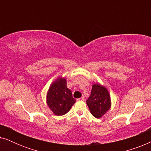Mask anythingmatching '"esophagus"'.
I'll return each instance as SVG.
<instances>
[{
    "instance_id": "1",
    "label": "esophagus",
    "mask_w": 151,
    "mask_h": 151,
    "mask_svg": "<svg viewBox=\"0 0 151 151\" xmlns=\"http://www.w3.org/2000/svg\"><path fill=\"white\" fill-rule=\"evenodd\" d=\"M77 100L78 101H84V97H82V98L77 99Z\"/></svg>"
}]
</instances>
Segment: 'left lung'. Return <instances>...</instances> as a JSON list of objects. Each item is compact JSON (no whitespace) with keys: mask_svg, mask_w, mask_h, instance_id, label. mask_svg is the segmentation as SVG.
<instances>
[{"mask_svg":"<svg viewBox=\"0 0 151 151\" xmlns=\"http://www.w3.org/2000/svg\"><path fill=\"white\" fill-rule=\"evenodd\" d=\"M90 112L96 118L102 117L111 107L108 91L100 84H93L89 98L86 100Z\"/></svg>","mask_w":151,"mask_h":151,"instance_id":"1","label":"left lung"}]
</instances>
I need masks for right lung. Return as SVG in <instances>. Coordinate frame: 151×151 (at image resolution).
<instances>
[{
  "mask_svg": "<svg viewBox=\"0 0 151 151\" xmlns=\"http://www.w3.org/2000/svg\"><path fill=\"white\" fill-rule=\"evenodd\" d=\"M47 104L56 115L67 113L76 102L71 90L67 87V81L64 78L53 82L49 88L47 99Z\"/></svg>",
  "mask_w": 151,
  "mask_h": 151,
  "instance_id": "right-lung-1",
  "label": "right lung"
}]
</instances>
